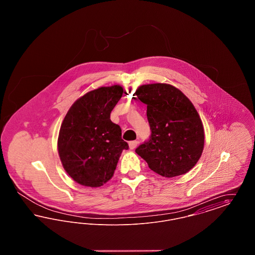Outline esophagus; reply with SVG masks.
<instances>
[{"instance_id": "obj_1", "label": "esophagus", "mask_w": 255, "mask_h": 255, "mask_svg": "<svg viewBox=\"0 0 255 255\" xmlns=\"http://www.w3.org/2000/svg\"><path fill=\"white\" fill-rule=\"evenodd\" d=\"M137 144H138L137 140H133V141L129 142V147H130V149H134L137 146Z\"/></svg>"}]
</instances>
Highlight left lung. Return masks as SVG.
I'll return each instance as SVG.
<instances>
[{
	"label": "left lung",
	"mask_w": 255,
	"mask_h": 255,
	"mask_svg": "<svg viewBox=\"0 0 255 255\" xmlns=\"http://www.w3.org/2000/svg\"><path fill=\"white\" fill-rule=\"evenodd\" d=\"M135 95L147 105L151 129L149 139L135 153L162 177L192 169L203 153L205 132L191 101L179 89L164 83L140 86Z\"/></svg>",
	"instance_id": "left-lung-1"
}]
</instances>
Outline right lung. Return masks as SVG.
Returning a JSON list of instances; mask_svg holds the SVG:
<instances>
[{
	"label": "right lung",
	"mask_w": 255,
	"mask_h": 255,
	"mask_svg": "<svg viewBox=\"0 0 255 255\" xmlns=\"http://www.w3.org/2000/svg\"><path fill=\"white\" fill-rule=\"evenodd\" d=\"M122 86L100 87L78 98L61 124L58 153L73 181L91 187L108 182L123 150L122 128L110 120L122 98Z\"/></svg>",
	"instance_id": "add662e5"
}]
</instances>
